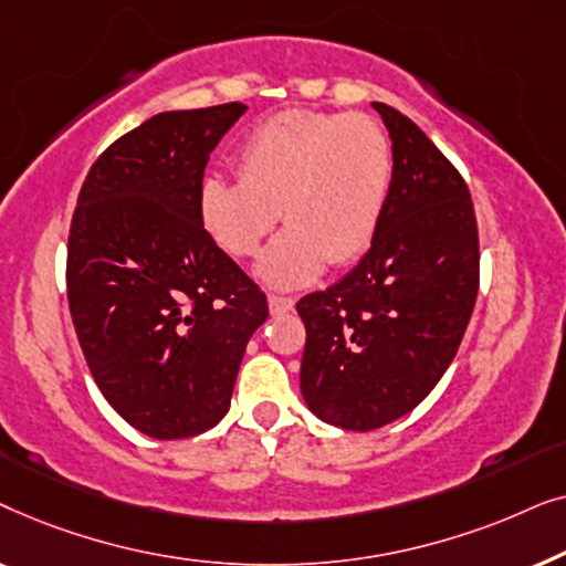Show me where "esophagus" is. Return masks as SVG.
<instances>
[{
    "label": "esophagus",
    "mask_w": 566,
    "mask_h": 566,
    "mask_svg": "<svg viewBox=\"0 0 566 566\" xmlns=\"http://www.w3.org/2000/svg\"><path fill=\"white\" fill-rule=\"evenodd\" d=\"M268 306H270V314L277 316V314H289L293 308V298L289 296H275V293H270L268 296Z\"/></svg>",
    "instance_id": "esophagus-1"
}]
</instances>
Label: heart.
<instances>
[{
  "label": "heart",
  "mask_w": 566,
  "mask_h": 566,
  "mask_svg": "<svg viewBox=\"0 0 566 566\" xmlns=\"http://www.w3.org/2000/svg\"><path fill=\"white\" fill-rule=\"evenodd\" d=\"M239 177L198 188L208 237L252 258L281 219L289 229L258 262L273 289H301L324 265H350L374 244L391 188V144L368 115L285 111L260 123L237 154Z\"/></svg>",
  "instance_id": "obj_1"
}]
</instances>
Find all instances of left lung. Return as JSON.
<instances>
[{
  "mask_svg": "<svg viewBox=\"0 0 566 566\" xmlns=\"http://www.w3.org/2000/svg\"><path fill=\"white\" fill-rule=\"evenodd\" d=\"M374 107L394 157L381 227L343 281L296 304L306 327V407L335 428L360 432L399 420L436 389L479 291L467 182L407 115Z\"/></svg>",
  "mask_w": 566,
  "mask_h": 566,
  "instance_id": "1",
  "label": "left lung"
}]
</instances>
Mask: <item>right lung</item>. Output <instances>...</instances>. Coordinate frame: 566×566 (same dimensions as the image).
<instances>
[{
	"instance_id": "right-lung-1",
	"label": "right lung",
	"mask_w": 566,
	"mask_h": 566,
	"mask_svg": "<svg viewBox=\"0 0 566 566\" xmlns=\"http://www.w3.org/2000/svg\"><path fill=\"white\" fill-rule=\"evenodd\" d=\"M247 105L169 111L107 146L80 190L66 291L92 378L144 436L192 438L229 412L268 298L198 216L208 157Z\"/></svg>"
}]
</instances>
